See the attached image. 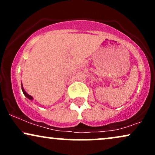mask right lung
<instances>
[{
    "mask_svg": "<svg viewBox=\"0 0 155 155\" xmlns=\"http://www.w3.org/2000/svg\"><path fill=\"white\" fill-rule=\"evenodd\" d=\"M22 92H23V94H24V95H25L26 97H28V99H30V100H31V101L33 100V97H32V96H31V95H28V94L27 93V92H26L25 91V90H24V89H23L22 84Z\"/></svg>",
    "mask_w": 155,
    "mask_h": 155,
    "instance_id": "1",
    "label": "right lung"
}]
</instances>
